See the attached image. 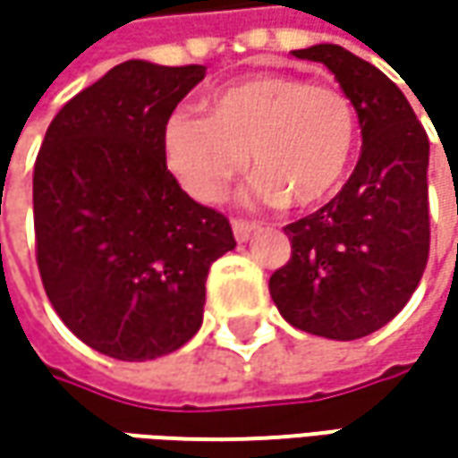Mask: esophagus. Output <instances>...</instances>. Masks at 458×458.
Returning a JSON list of instances; mask_svg holds the SVG:
<instances>
[{"instance_id": "obj_1", "label": "esophagus", "mask_w": 458, "mask_h": 458, "mask_svg": "<svg viewBox=\"0 0 458 458\" xmlns=\"http://www.w3.org/2000/svg\"><path fill=\"white\" fill-rule=\"evenodd\" d=\"M257 224H252V221H244V219H234L232 221V232H234V239L237 242H247V239L255 234Z\"/></svg>"}]
</instances>
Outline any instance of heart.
Returning a JSON list of instances; mask_svg holds the SVG:
<instances>
[{"label":"heart","mask_w":458,"mask_h":458,"mask_svg":"<svg viewBox=\"0 0 458 458\" xmlns=\"http://www.w3.org/2000/svg\"><path fill=\"white\" fill-rule=\"evenodd\" d=\"M208 119L173 114L163 127L170 173L203 203L255 170L257 203L313 206L328 199L357 148V112L349 97L298 76H255L208 98Z\"/></svg>","instance_id":"1"}]
</instances>
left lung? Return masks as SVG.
<instances>
[{"label": "left lung", "instance_id": "obj_1", "mask_svg": "<svg viewBox=\"0 0 458 458\" xmlns=\"http://www.w3.org/2000/svg\"><path fill=\"white\" fill-rule=\"evenodd\" d=\"M324 63L354 104L361 155L344 188L285 226L291 259L270 277L280 316L295 328L352 342L393 321L428 262V134L405 94L342 45L293 50Z\"/></svg>", "mask_w": 458, "mask_h": 458}]
</instances>
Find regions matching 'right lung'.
I'll list each match as a JSON object with an SVG mask.
<instances>
[{
  "label": "right lung",
  "instance_id": "add662e5",
  "mask_svg": "<svg viewBox=\"0 0 458 458\" xmlns=\"http://www.w3.org/2000/svg\"><path fill=\"white\" fill-rule=\"evenodd\" d=\"M206 65L127 61L71 98L32 175L38 267L61 321L122 361L196 336L211 265L237 247L224 214L165 165L163 127Z\"/></svg>",
  "mask_w": 458,
  "mask_h": 458
}]
</instances>
